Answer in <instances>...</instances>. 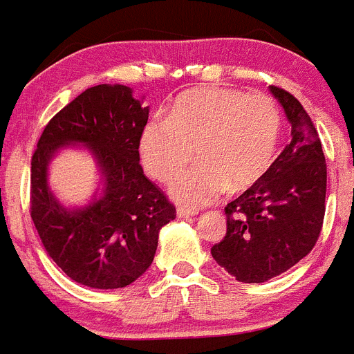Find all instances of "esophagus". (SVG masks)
Here are the masks:
<instances>
[{"mask_svg": "<svg viewBox=\"0 0 354 354\" xmlns=\"http://www.w3.org/2000/svg\"><path fill=\"white\" fill-rule=\"evenodd\" d=\"M196 214H199V209H196V207H183V206L178 207V216L180 218L196 216Z\"/></svg>", "mask_w": 354, "mask_h": 354, "instance_id": "34e87169", "label": "esophagus"}]
</instances>
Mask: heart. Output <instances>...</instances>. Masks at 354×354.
<instances>
[{
  "instance_id": "obj_1",
  "label": "heart",
  "mask_w": 354,
  "mask_h": 354,
  "mask_svg": "<svg viewBox=\"0 0 354 354\" xmlns=\"http://www.w3.org/2000/svg\"><path fill=\"white\" fill-rule=\"evenodd\" d=\"M281 134V113L263 94L236 88H194L174 101L167 120L141 131L140 155L153 180L171 183L194 151L198 166L171 188L188 206L213 203L227 188L244 190L272 166Z\"/></svg>"
}]
</instances>
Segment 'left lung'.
<instances>
[{
    "instance_id": "left-lung-1",
    "label": "left lung",
    "mask_w": 354,
    "mask_h": 354,
    "mask_svg": "<svg viewBox=\"0 0 354 354\" xmlns=\"http://www.w3.org/2000/svg\"><path fill=\"white\" fill-rule=\"evenodd\" d=\"M292 124V141L255 185L225 206L227 234L211 255L241 283H263L311 253L325 218L326 162L311 117L270 85Z\"/></svg>"
}]
</instances>
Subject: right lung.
Listing matches in <instances>:
<instances>
[{
	"label": "right lung",
	"mask_w": 354,
	"mask_h": 354,
	"mask_svg": "<svg viewBox=\"0 0 354 354\" xmlns=\"http://www.w3.org/2000/svg\"><path fill=\"white\" fill-rule=\"evenodd\" d=\"M148 122L125 85H95L45 125L31 158V218L50 259L73 281L124 288L151 266L158 230L176 207L143 174L140 136ZM87 144L105 176L99 200L66 210L48 190L46 166L64 144Z\"/></svg>",
	"instance_id": "right-lung-1"
}]
</instances>
